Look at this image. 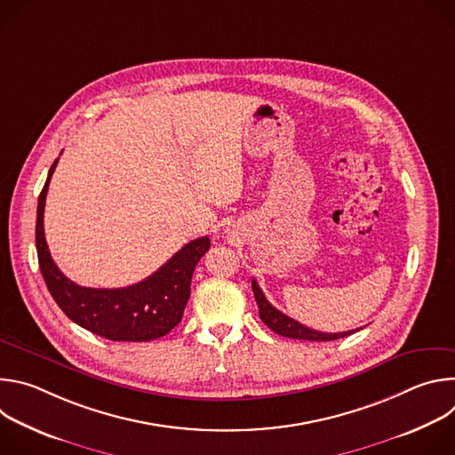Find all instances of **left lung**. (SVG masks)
Returning a JSON list of instances; mask_svg holds the SVG:
<instances>
[{"label":"left lung","mask_w":455,"mask_h":455,"mask_svg":"<svg viewBox=\"0 0 455 455\" xmlns=\"http://www.w3.org/2000/svg\"><path fill=\"white\" fill-rule=\"evenodd\" d=\"M251 290H253V297L259 307V316L267 323V326L281 335V337H288V339H297V340H313V342H330V340H339L344 337H349L355 331H344V333H322V331H315L311 328L302 326L300 322L290 318L288 315H284L283 311H279L277 307H274L265 293L259 288V284L255 283V279H251Z\"/></svg>","instance_id":"8db88e82"}]
</instances>
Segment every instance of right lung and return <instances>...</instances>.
I'll return each instance as SVG.
<instances>
[{"instance_id": "add662e5", "label": "right lung", "mask_w": 455, "mask_h": 455, "mask_svg": "<svg viewBox=\"0 0 455 455\" xmlns=\"http://www.w3.org/2000/svg\"><path fill=\"white\" fill-rule=\"evenodd\" d=\"M57 160L48 171L39 194L36 248L46 288L57 306L77 326L113 342H149L167 335L178 326L187 300L194 268L211 248V239L198 237L178 250L153 275L127 288H84L64 277L50 255L43 214L46 192Z\"/></svg>"}]
</instances>
